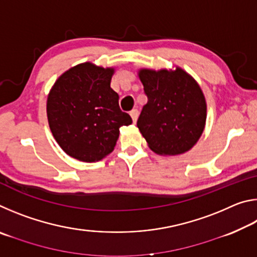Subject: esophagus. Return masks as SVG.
<instances>
[{
    "label": "esophagus",
    "instance_id": "34e87169",
    "mask_svg": "<svg viewBox=\"0 0 257 257\" xmlns=\"http://www.w3.org/2000/svg\"><path fill=\"white\" fill-rule=\"evenodd\" d=\"M130 116H132L134 123H136V121L138 119V110H136V108H134V110L130 111Z\"/></svg>",
    "mask_w": 257,
    "mask_h": 257
}]
</instances>
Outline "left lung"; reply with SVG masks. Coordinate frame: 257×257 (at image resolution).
Returning a JSON list of instances; mask_svg holds the SVG:
<instances>
[{
  "mask_svg": "<svg viewBox=\"0 0 257 257\" xmlns=\"http://www.w3.org/2000/svg\"><path fill=\"white\" fill-rule=\"evenodd\" d=\"M147 103L137 127L154 153L164 156L188 152L205 128L206 101L198 82L184 69L143 68L138 71Z\"/></svg>",
  "mask_w": 257,
  "mask_h": 257,
  "instance_id": "1",
  "label": "left lung"
}]
</instances>
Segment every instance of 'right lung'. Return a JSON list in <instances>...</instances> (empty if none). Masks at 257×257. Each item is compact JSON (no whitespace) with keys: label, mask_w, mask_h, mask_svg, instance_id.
<instances>
[{"label":"right lung","mask_w":257,"mask_h":257,"mask_svg":"<svg viewBox=\"0 0 257 257\" xmlns=\"http://www.w3.org/2000/svg\"><path fill=\"white\" fill-rule=\"evenodd\" d=\"M114 68L92 62L63 72L47 96L46 113L55 141L71 158L96 162L114 150L120 128L133 120L111 88Z\"/></svg>","instance_id":"right-lung-1"}]
</instances>
